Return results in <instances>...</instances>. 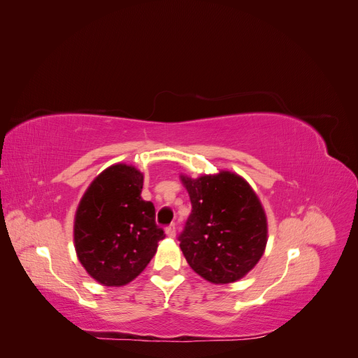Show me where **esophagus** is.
Wrapping results in <instances>:
<instances>
[{"instance_id": "obj_1", "label": "esophagus", "mask_w": 358, "mask_h": 358, "mask_svg": "<svg viewBox=\"0 0 358 358\" xmlns=\"http://www.w3.org/2000/svg\"><path fill=\"white\" fill-rule=\"evenodd\" d=\"M166 234H167L169 237H175V236H176V225H175V224L169 225L167 229H166Z\"/></svg>"}]
</instances>
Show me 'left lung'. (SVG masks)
Returning a JSON list of instances; mask_svg holds the SVG:
<instances>
[{
    "mask_svg": "<svg viewBox=\"0 0 358 358\" xmlns=\"http://www.w3.org/2000/svg\"><path fill=\"white\" fill-rule=\"evenodd\" d=\"M182 180L192 210L178 241L188 264L213 284L243 278L262 258L267 242L262 203L251 187L230 171Z\"/></svg>",
    "mask_w": 358,
    "mask_h": 358,
    "instance_id": "left-lung-1",
    "label": "left lung"
}]
</instances>
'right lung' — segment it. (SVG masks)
I'll return each instance as SVG.
<instances>
[{
    "label": "right lung",
    "mask_w": 358,
    "mask_h": 358,
    "mask_svg": "<svg viewBox=\"0 0 358 358\" xmlns=\"http://www.w3.org/2000/svg\"><path fill=\"white\" fill-rule=\"evenodd\" d=\"M143 175L125 164L96 178L79 204L74 243L79 262L107 287L125 285L143 272L166 237L154 203L142 199Z\"/></svg>",
    "instance_id": "add662e5"
}]
</instances>
